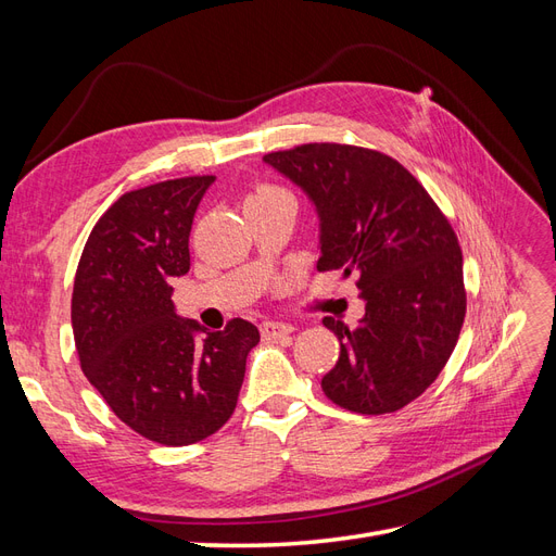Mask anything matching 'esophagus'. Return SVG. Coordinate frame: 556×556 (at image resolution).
I'll return each mask as SVG.
<instances>
[{
	"label": "esophagus",
	"mask_w": 556,
	"mask_h": 556,
	"mask_svg": "<svg viewBox=\"0 0 556 556\" xmlns=\"http://www.w3.org/2000/svg\"><path fill=\"white\" fill-rule=\"evenodd\" d=\"M260 331H262V339L274 341V339H282V336L292 333L294 327H292V325H285V323H274V319H268V323H262Z\"/></svg>",
	"instance_id": "1"
}]
</instances>
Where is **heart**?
I'll use <instances>...</instances> for the list:
<instances>
[{
	"label": "heart",
	"instance_id": "heart-1",
	"mask_svg": "<svg viewBox=\"0 0 556 556\" xmlns=\"http://www.w3.org/2000/svg\"><path fill=\"white\" fill-rule=\"evenodd\" d=\"M282 199H294L292 192L288 188H282L278 182H255L252 185V190L245 197V206L252 204H271V201H282Z\"/></svg>",
	"mask_w": 556,
	"mask_h": 556
}]
</instances>
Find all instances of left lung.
<instances>
[{
	"instance_id": "obj_1",
	"label": "left lung",
	"mask_w": 556,
	"mask_h": 556,
	"mask_svg": "<svg viewBox=\"0 0 556 556\" xmlns=\"http://www.w3.org/2000/svg\"><path fill=\"white\" fill-rule=\"evenodd\" d=\"M319 215L317 271L357 276L366 315L323 323L341 355L323 378L345 410H401L439 378L466 317L464 260L445 213L406 166L371 148L304 143L264 155Z\"/></svg>"
}]
</instances>
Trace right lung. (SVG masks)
Returning a JSON list of instances; mask_svg holds the SVG:
<instances>
[{"mask_svg":"<svg viewBox=\"0 0 556 556\" xmlns=\"http://www.w3.org/2000/svg\"><path fill=\"white\" fill-rule=\"evenodd\" d=\"M215 176L125 192L92 227L76 268L72 327L80 368L115 417L160 445L208 439L237 408L255 325L180 319L172 278L190 271V229Z\"/></svg>","mask_w":556,"mask_h":556,"instance_id":"1","label":"right lung"}]
</instances>
